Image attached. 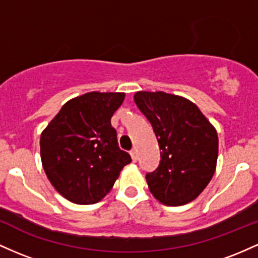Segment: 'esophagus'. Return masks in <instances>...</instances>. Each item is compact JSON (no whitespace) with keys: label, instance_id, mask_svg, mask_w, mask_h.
I'll return each mask as SVG.
<instances>
[{"label":"esophagus","instance_id":"esophagus-1","mask_svg":"<svg viewBox=\"0 0 258 258\" xmlns=\"http://www.w3.org/2000/svg\"><path fill=\"white\" fill-rule=\"evenodd\" d=\"M130 154H131L132 161H133V162H136V161H137V159H138V155H137V150H136V149H132L131 152H130Z\"/></svg>","mask_w":258,"mask_h":258}]
</instances>
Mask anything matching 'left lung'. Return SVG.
I'll return each mask as SVG.
<instances>
[{
	"label": "left lung",
	"instance_id": "8db88e82",
	"mask_svg": "<svg viewBox=\"0 0 258 258\" xmlns=\"http://www.w3.org/2000/svg\"><path fill=\"white\" fill-rule=\"evenodd\" d=\"M135 103L152 123L161 150L159 167L146 176L150 193L167 206L185 205L197 199L216 171V128L184 97L139 91Z\"/></svg>",
	"mask_w": 258,
	"mask_h": 258
}]
</instances>
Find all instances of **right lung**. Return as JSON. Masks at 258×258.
Masks as SVG:
<instances>
[{
    "mask_svg": "<svg viewBox=\"0 0 258 258\" xmlns=\"http://www.w3.org/2000/svg\"><path fill=\"white\" fill-rule=\"evenodd\" d=\"M125 99L120 92H88L61 106L41 133V161L47 178L65 199L98 203L111 190L128 153L117 146L111 116Z\"/></svg>",
    "mask_w": 258,
    "mask_h": 258,
    "instance_id": "right-lung-1",
    "label": "right lung"
}]
</instances>
